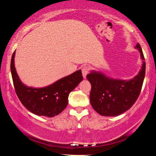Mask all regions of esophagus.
Returning a JSON list of instances; mask_svg holds the SVG:
<instances>
[{
	"label": "esophagus",
	"instance_id": "1",
	"mask_svg": "<svg viewBox=\"0 0 156 156\" xmlns=\"http://www.w3.org/2000/svg\"><path fill=\"white\" fill-rule=\"evenodd\" d=\"M82 74H83V76L84 78H86V76L87 74L89 73V68L87 67V66H83V67L82 68Z\"/></svg>",
	"mask_w": 156,
	"mask_h": 156
}]
</instances>
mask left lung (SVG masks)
Listing matches in <instances>:
<instances>
[{
	"instance_id": "8db88e82",
	"label": "left lung",
	"mask_w": 156,
	"mask_h": 156,
	"mask_svg": "<svg viewBox=\"0 0 156 156\" xmlns=\"http://www.w3.org/2000/svg\"><path fill=\"white\" fill-rule=\"evenodd\" d=\"M141 59L144 61L139 43ZM146 74V63L143 62L138 74L133 79L117 80L107 77L102 73L92 70L86 78L91 84L90 104L93 109L103 116H117L127 111L136 103L140 95Z\"/></svg>"
}]
</instances>
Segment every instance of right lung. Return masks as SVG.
Listing matches in <instances>:
<instances>
[{
	"label": "right lung",
	"mask_w": 156,
	"mask_h": 156,
	"mask_svg": "<svg viewBox=\"0 0 156 156\" xmlns=\"http://www.w3.org/2000/svg\"><path fill=\"white\" fill-rule=\"evenodd\" d=\"M14 51L10 62V70L16 93L22 104L37 115L53 117L61 113L68 105V95L83 79L81 70L64 77L44 88H33L24 85L16 73Z\"/></svg>",
	"instance_id": "add662e5"
}]
</instances>
